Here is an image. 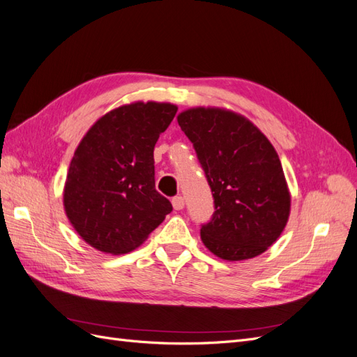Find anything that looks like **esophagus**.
<instances>
[{"instance_id":"34e87169","label":"esophagus","mask_w":357,"mask_h":357,"mask_svg":"<svg viewBox=\"0 0 357 357\" xmlns=\"http://www.w3.org/2000/svg\"><path fill=\"white\" fill-rule=\"evenodd\" d=\"M172 207H174V210H183L185 208V199H183V197H176L172 198Z\"/></svg>"}]
</instances>
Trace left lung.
<instances>
[{"mask_svg":"<svg viewBox=\"0 0 357 357\" xmlns=\"http://www.w3.org/2000/svg\"><path fill=\"white\" fill-rule=\"evenodd\" d=\"M193 143L214 198L201 240L225 261H245L284 231L290 192L274 146L247 117L219 107H193L177 116Z\"/></svg>","mask_w":357,"mask_h":357,"instance_id":"1","label":"left lung"}]
</instances>
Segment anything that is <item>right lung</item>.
I'll return each instance as SVG.
<instances>
[{
	"mask_svg": "<svg viewBox=\"0 0 357 357\" xmlns=\"http://www.w3.org/2000/svg\"><path fill=\"white\" fill-rule=\"evenodd\" d=\"M176 113L171 102L121 105L101 116L75 149L63 210L96 250L132 252L171 213V202L155 189L153 149Z\"/></svg>",
	"mask_w": 357,
	"mask_h": 357,
	"instance_id": "1",
	"label": "right lung"
}]
</instances>
